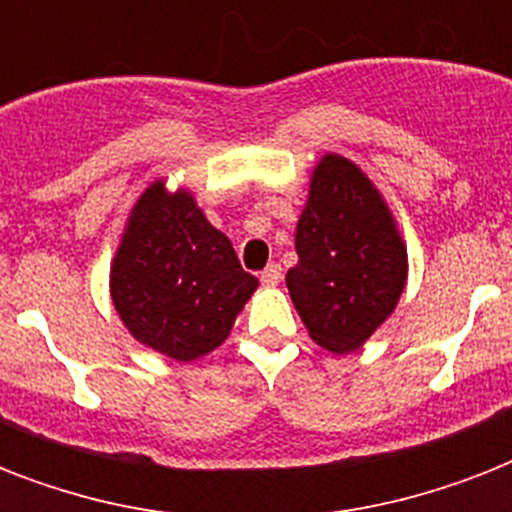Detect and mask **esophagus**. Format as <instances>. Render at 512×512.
I'll return each instance as SVG.
<instances>
[{"label": "esophagus", "mask_w": 512, "mask_h": 512, "mask_svg": "<svg viewBox=\"0 0 512 512\" xmlns=\"http://www.w3.org/2000/svg\"><path fill=\"white\" fill-rule=\"evenodd\" d=\"M260 281H263L265 287H276V284L281 281V265H276V263L268 265V268L260 273Z\"/></svg>", "instance_id": "1"}]
</instances>
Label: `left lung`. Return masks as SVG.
<instances>
[{
  "instance_id": "1",
  "label": "left lung",
  "mask_w": 512,
  "mask_h": 512,
  "mask_svg": "<svg viewBox=\"0 0 512 512\" xmlns=\"http://www.w3.org/2000/svg\"><path fill=\"white\" fill-rule=\"evenodd\" d=\"M287 289L321 348L348 353L396 308L406 284V249L385 201L364 172L327 154L311 180L295 236Z\"/></svg>"
}]
</instances>
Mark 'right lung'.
Segmentation results:
<instances>
[{
  "mask_svg": "<svg viewBox=\"0 0 512 512\" xmlns=\"http://www.w3.org/2000/svg\"><path fill=\"white\" fill-rule=\"evenodd\" d=\"M255 289L193 196L162 183L140 196L111 268L116 311L140 342L175 361L204 356L228 337Z\"/></svg>",
  "mask_w": 512,
  "mask_h": 512,
  "instance_id": "add662e5",
  "label": "right lung"
}]
</instances>
